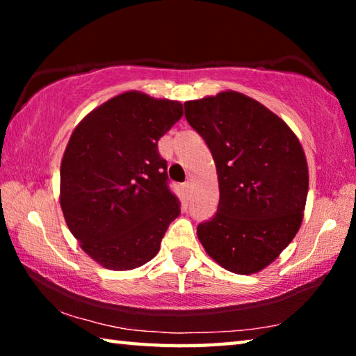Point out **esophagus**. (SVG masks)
I'll return each mask as SVG.
<instances>
[{"label":"esophagus","instance_id":"34e87169","mask_svg":"<svg viewBox=\"0 0 356 356\" xmlns=\"http://www.w3.org/2000/svg\"><path fill=\"white\" fill-rule=\"evenodd\" d=\"M184 190H185L186 193L191 191V182H190V180H186V182L184 184Z\"/></svg>","mask_w":356,"mask_h":356}]
</instances>
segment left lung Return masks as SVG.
<instances>
[{"label":"left lung","instance_id":"left-lung-1","mask_svg":"<svg viewBox=\"0 0 356 356\" xmlns=\"http://www.w3.org/2000/svg\"><path fill=\"white\" fill-rule=\"evenodd\" d=\"M185 118L212 152L220 202L197 226L207 254L232 273L272 264L298 232L308 196V163L284 120L234 91L185 102Z\"/></svg>","mask_w":356,"mask_h":356}]
</instances>
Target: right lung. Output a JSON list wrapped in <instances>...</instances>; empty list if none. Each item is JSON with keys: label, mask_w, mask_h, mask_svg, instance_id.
Segmentation results:
<instances>
[{"label": "right lung", "mask_w": 356, "mask_h": 356, "mask_svg": "<svg viewBox=\"0 0 356 356\" xmlns=\"http://www.w3.org/2000/svg\"><path fill=\"white\" fill-rule=\"evenodd\" d=\"M182 104L131 91L95 108L72 134L61 163V209L81 248L105 268L149 262L180 215L159 140Z\"/></svg>", "instance_id": "obj_1"}]
</instances>
